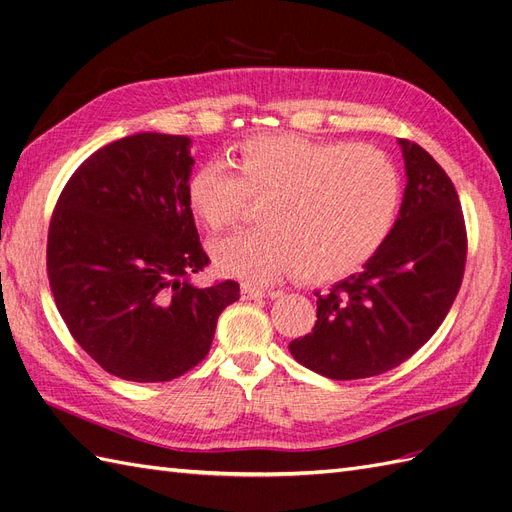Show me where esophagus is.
I'll list each match as a JSON object with an SVG mask.
<instances>
[{
	"label": "esophagus",
	"instance_id": "1",
	"mask_svg": "<svg viewBox=\"0 0 512 512\" xmlns=\"http://www.w3.org/2000/svg\"><path fill=\"white\" fill-rule=\"evenodd\" d=\"M277 294H280V292H275V290L265 292V290H260V288L252 286V284H243L241 286V299L243 301H256V299H262V297H277Z\"/></svg>",
	"mask_w": 512,
	"mask_h": 512
}]
</instances>
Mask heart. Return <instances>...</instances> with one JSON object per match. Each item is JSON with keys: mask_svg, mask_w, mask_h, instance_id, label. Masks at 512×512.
Wrapping results in <instances>:
<instances>
[{"mask_svg": "<svg viewBox=\"0 0 512 512\" xmlns=\"http://www.w3.org/2000/svg\"><path fill=\"white\" fill-rule=\"evenodd\" d=\"M399 196L389 153L299 134L245 138L235 170L211 160L185 185L190 211L213 232L237 224L247 198L262 200V228L211 245L218 273L252 284L280 275L331 282L356 271L389 237Z\"/></svg>", "mask_w": 512, "mask_h": 512, "instance_id": "obj_1", "label": "heart"}]
</instances>
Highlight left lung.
<instances>
[{"mask_svg": "<svg viewBox=\"0 0 512 512\" xmlns=\"http://www.w3.org/2000/svg\"><path fill=\"white\" fill-rule=\"evenodd\" d=\"M399 145L408 183L393 230L361 273L316 294L312 333L288 346L320 376L359 380L408 361L459 292L468 232L455 185L421 145Z\"/></svg>", "mask_w": 512, "mask_h": 512, "instance_id": "1", "label": "left lung"}]
</instances>
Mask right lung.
Returning a JSON list of instances; mask_svg holds the SVG:
<instances>
[{
	"instance_id": "obj_1",
	"label": "right lung",
	"mask_w": 512,
	"mask_h": 512,
	"mask_svg": "<svg viewBox=\"0 0 512 512\" xmlns=\"http://www.w3.org/2000/svg\"><path fill=\"white\" fill-rule=\"evenodd\" d=\"M188 136L141 132L98 149L74 170L49 224L46 273L70 335L104 371L168 382L205 359L226 280L196 288L209 265L185 198Z\"/></svg>"
}]
</instances>
